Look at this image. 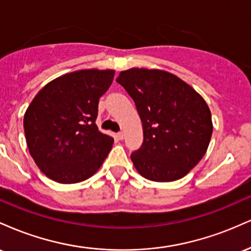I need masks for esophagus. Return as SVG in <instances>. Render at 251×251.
<instances>
[{"label": "esophagus", "instance_id": "obj_1", "mask_svg": "<svg viewBox=\"0 0 251 251\" xmlns=\"http://www.w3.org/2000/svg\"><path fill=\"white\" fill-rule=\"evenodd\" d=\"M124 135H125V134H124V132H118V133H117V138H118V139H119V140H123V139H124Z\"/></svg>", "mask_w": 251, "mask_h": 251}]
</instances>
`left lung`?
Masks as SVG:
<instances>
[{"instance_id":"8db88e82","label":"left lung","mask_w":251,"mask_h":251,"mask_svg":"<svg viewBox=\"0 0 251 251\" xmlns=\"http://www.w3.org/2000/svg\"><path fill=\"white\" fill-rule=\"evenodd\" d=\"M133 99L144 140L132 152L134 168L146 179L183 178L205 154L212 134L211 112L191 86L169 72L131 68L117 77Z\"/></svg>"}]
</instances>
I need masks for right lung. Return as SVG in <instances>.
<instances>
[{
	"label": "right lung",
	"mask_w": 251,
	"mask_h": 251,
	"mask_svg": "<svg viewBox=\"0 0 251 251\" xmlns=\"http://www.w3.org/2000/svg\"><path fill=\"white\" fill-rule=\"evenodd\" d=\"M114 71L83 70L56 77L36 94L24 127L29 153L50 179L74 184L93 176L113 145L96 124L99 99Z\"/></svg>",
	"instance_id": "right-lung-1"
}]
</instances>
